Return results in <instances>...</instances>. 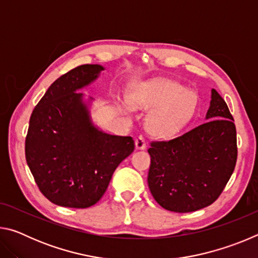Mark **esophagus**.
I'll use <instances>...</instances> for the list:
<instances>
[{
	"label": "esophagus",
	"instance_id": "34e87169",
	"mask_svg": "<svg viewBox=\"0 0 258 258\" xmlns=\"http://www.w3.org/2000/svg\"><path fill=\"white\" fill-rule=\"evenodd\" d=\"M135 147H137V149H146L147 143H146L145 135H142V134L139 135L137 140H135Z\"/></svg>",
	"mask_w": 258,
	"mask_h": 258
}]
</instances>
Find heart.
I'll list each match as a JSON object with an SVG mask.
<instances>
[{"instance_id": "obj_1", "label": "heart", "mask_w": 258, "mask_h": 258, "mask_svg": "<svg viewBox=\"0 0 258 258\" xmlns=\"http://www.w3.org/2000/svg\"><path fill=\"white\" fill-rule=\"evenodd\" d=\"M128 98L134 107H159L148 117L147 127L160 138H169L180 132L196 108V95L177 83L168 81L139 85L131 91Z\"/></svg>"}]
</instances>
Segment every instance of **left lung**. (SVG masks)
Returning <instances> with one entry per match:
<instances>
[{"label":"left lung","instance_id":"obj_1","mask_svg":"<svg viewBox=\"0 0 258 258\" xmlns=\"http://www.w3.org/2000/svg\"><path fill=\"white\" fill-rule=\"evenodd\" d=\"M207 121L171 140L151 141L148 185L161 207L175 213L212 205L237 163V131L224 99L212 90Z\"/></svg>","mask_w":258,"mask_h":258}]
</instances>
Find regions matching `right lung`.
<instances>
[{
	"label": "right lung",
	"mask_w": 258,
	"mask_h": 258,
	"mask_svg": "<svg viewBox=\"0 0 258 258\" xmlns=\"http://www.w3.org/2000/svg\"><path fill=\"white\" fill-rule=\"evenodd\" d=\"M103 71L82 64L52 83L34 108L25 155L38 189L58 206L87 208L106 192L115 169L134 151L131 137L94 127L78 89Z\"/></svg>",
	"instance_id": "obj_1"
}]
</instances>
